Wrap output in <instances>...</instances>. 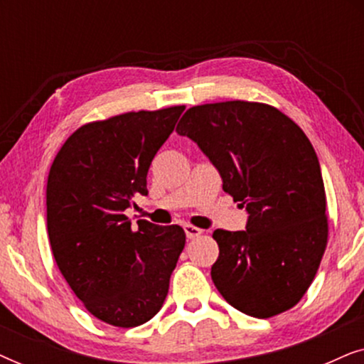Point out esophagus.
I'll use <instances>...</instances> for the list:
<instances>
[{"label": "esophagus", "mask_w": 364, "mask_h": 364, "mask_svg": "<svg viewBox=\"0 0 364 364\" xmlns=\"http://www.w3.org/2000/svg\"><path fill=\"white\" fill-rule=\"evenodd\" d=\"M183 230H186L187 238H197L198 235H202L200 228L193 227V225H191V223H187V225H183Z\"/></svg>", "instance_id": "34e87169"}]
</instances>
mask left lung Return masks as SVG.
Returning <instances> with one entry per match:
<instances>
[{
    "mask_svg": "<svg viewBox=\"0 0 364 364\" xmlns=\"http://www.w3.org/2000/svg\"><path fill=\"white\" fill-rule=\"evenodd\" d=\"M176 131L200 147L223 191L248 213L245 230L213 232L217 290L255 318L290 310L311 285L328 240L325 186L311 142L278 109L247 101L191 107Z\"/></svg>",
    "mask_w": 364,
    "mask_h": 364,
    "instance_id": "left-lung-1",
    "label": "left lung"
}]
</instances>
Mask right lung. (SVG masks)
<instances>
[{"label": "right lung", "mask_w": 364, "mask_h": 364, "mask_svg": "<svg viewBox=\"0 0 364 364\" xmlns=\"http://www.w3.org/2000/svg\"><path fill=\"white\" fill-rule=\"evenodd\" d=\"M183 106L114 116L79 127L48 177V233L54 260L89 313L132 328L161 310L186 247L178 225L139 220L124 210L147 196V172Z\"/></svg>", "instance_id": "right-lung-1"}]
</instances>
